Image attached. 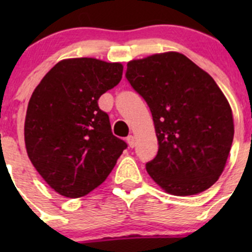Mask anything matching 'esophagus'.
I'll use <instances>...</instances> for the list:
<instances>
[{
  "label": "esophagus",
  "instance_id": "34e87169",
  "mask_svg": "<svg viewBox=\"0 0 252 252\" xmlns=\"http://www.w3.org/2000/svg\"><path fill=\"white\" fill-rule=\"evenodd\" d=\"M126 142H128V145L130 147L135 146V139H134L133 135H129L128 138H126Z\"/></svg>",
  "mask_w": 252,
  "mask_h": 252
}]
</instances>
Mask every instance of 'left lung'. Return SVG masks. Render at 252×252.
Returning <instances> with one entry per match:
<instances>
[{
    "instance_id": "1",
    "label": "left lung",
    "mask_w": 252,
    "mask_h": 252,
    "mask_svg": "<svg viewBox=\"0 0 252 252\" xmlns=\"http://www.w3.org/2000/svg\"><path fill=\"white\" fill-rule=\"evenodd\" d=\"M126 78L154 119L158 151L146 163L150 177L177 196L212 187L234 138L232 108L213 78L178 52L130 61Z\"/></svg>"
}]
</instances>
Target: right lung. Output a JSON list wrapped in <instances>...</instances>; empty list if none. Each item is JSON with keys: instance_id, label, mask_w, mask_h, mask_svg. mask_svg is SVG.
I'll list each match as a JSON object with an SVG mask.
<instances>
[{"instance_id": "obj_1", "label": "right lung", "mask_w": 252, "mask_h": 252, "mask_svg": "<svg viewBox=\"0 0 252 252\" xmlns=\"http://www.w3.org/2000/svg\"><path fill=\"white\" fill-rule=\"evenodd\" d=\"M122 74L121 63L63 60L30 97L24 126L28 156L62 196H85L102 184L128 146L112 134L108 114L97 103Z\"/></svg>"}]
</instances>
